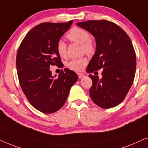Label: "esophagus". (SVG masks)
<instances>
[{"mask_svg": "<svg viewBox=\"0 0 148 148\" xmlns=\"http://www.w3.org/2000/svg\"><path fill=\"white\" fill-rule=\"evenodd\" d=\"M78 78H81L82 77H84V74H82V73H78Z\"/></svg>", "mask_w": 148, "mask_h": 148, "instance_id": "esophagus-1", "label": "esophagus"}]
</instances>
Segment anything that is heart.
<instances>
[{
	"label": "heart",
	"mask_w": 148,
	"mask_h": 148,
	"mask_svg": "<svg viewBox=\"0 0 148 148\" xmlns=\"http://www.w3.org/2000/svg\"><path fill=\"white\" fill-rule=\"evenodd\" d=\"M66 37L71 42L79 43L81 45V50L88 56H91L95 51L94 41L90 38V33L88 30L82 27L74 26L68 32ZM56 49L59 56L66 58L67 56V45L64 41L60 40L57 42ZM87 64L86 58L73 59L68 63L67 66L70 70L80 72Z\"/></svg>",
	"instance_id": "1"
}]
</instances>
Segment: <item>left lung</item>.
<instances>
[{
  "label": "left lung",
  "instance_id": "8db88e82",
  "mask_svg": "<svg viewBox=\"0 0 148 148\" xmlns=\"http://www.w3.org/2000/svg\"><path fill=\"white\" fill-rule=\"evenodd\" d=\"M93 35L96 50L87 66L92 84L90 97L96 105L105 109L121 103L133 83L136 70V55L127 33L112 21L89 20L76 23Z\"/></svg>",
  "mask_w": 148,
  "mask_h": 148
}]
</instances>
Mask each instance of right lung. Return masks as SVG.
<instances>
[{
    "instance_id": "1",
    "label": "right lung",
    "mask_w": 148,
    "mask_h": 148,
    "mask_svg": "<svg viewBox=\"0 0 148 148\" xmlns=\"http://www.w3.org/2000/svg\"><path fill=\"white\" fill-rule=\"evenodd\" d=\"M72 22L37 25L28 32L17 51L16 67L21 89L31 105L43 113L61 109L78 80L77 74L68 68L61 70L58 77L50 70L52 66L64 67L56 45Z\"/></svg>"
}]
</instances>
